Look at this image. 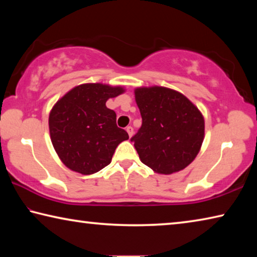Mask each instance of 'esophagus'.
<instances>
[{"mask_svg": "<svg viewBox=\"0 0 257 257\" xmlns=\"http://www.w3.org/2000/svg\"><path fill=\"white\" fill-rule=\"evenodd\" d=\"M125 130H127V133H128V135H129V137H132L133 135H134V128H133V127H130V125H129V127L125 128Z\"/></svg>", "mask_w": 257, "mask_h": 257, "instance_id": "1", "label": "esophagus"}]
</instances>
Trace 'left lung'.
<instances>
[{"label": "left lung", "instance_id": "1", "mask_svg": "<svg viewBox=\"0 0 257 257\" xmlns=\"http://www.w3.org/2000/svg\"><path fill=\"white\" fill-rule=\"evenodd\" d=\"M135 101L143 119L132 138L139 159L160 175L184 170L201 151L202 112L184 94L162 86L137 87Z\"/></svg>", "mask_w": 257, "mask_h": 257}]
</instances>
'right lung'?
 <instances>
[{"mask_svg":"<svg viewBox=\"0 0 257 257\" xmlns=\"http://www.w3.org/2000/svg\"><path fill=\"white\" fill-rule=\"evenodd\" d=\"M124 92L122 86L88 82L73 87L54 104L49 116L51 142L67 168L88 176L111 163L115 149L129 136L105 103Z\"/></svg>","mask_w":257,"mask_h":257,"instance_id":"right-lung-1","label":"right lung"}]
</instances>
